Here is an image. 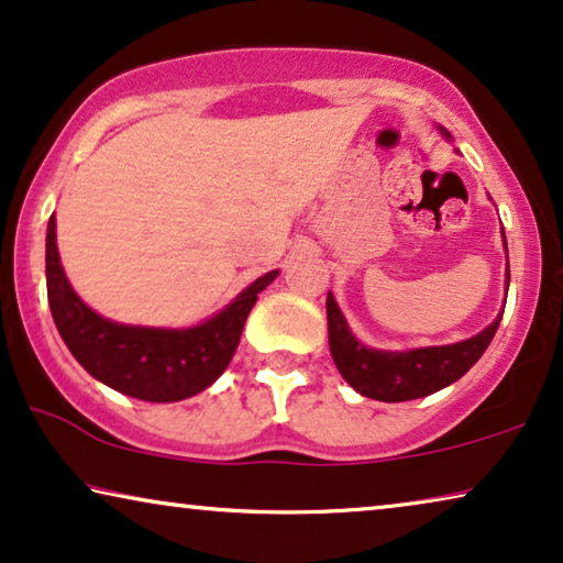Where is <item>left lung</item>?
I'll list each match as a JSON object with an SVG mask.
<instances>
[{"label":"left lung","mask_w":563,"mask_h":563,"mask_svg":"<svg viewBox=\"0 0 563 563\" xmlns=\"http://www.w3.org/2000/svg\"><path fill=\"white\" fill-rule=\"evenodd\" d=\"M443 137L451 133L438 125ZM503 245L507 253V241L503 230ZM510 287V261L505 272V291ZM507 299V297H505ZM328 341L330 356H333L338 372L345 382L351 384L358 395L379 402H407V399L428 397L433 391L449 387L459 382L495 338L503 312L497 314L495 322L466 341L449 343V345H426V349H407V351H382L368 349L351 333L349 320L338 307L333 291H328ZM505 310V307H503Z\"/></svg>","instance_id":"1"}]
</instances>
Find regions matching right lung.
I'll return each mask as SVG.
<instances>
[{
    "mask_svg": "<svg viewBox=\"0 0 563 563\" xmlns=\"http://www.w3.org/2000/svg\"><path fill=\"white\" fill-rule=\"evenodd\" d=\"M279 276V268L258 276L233 302L191 328H148L107 320L76 295L60 266L56 214L45 233V284L53 322L71 356L122 395L145 402H179L210 387L225 372L258 291Z\"/></svg>",
    "mask_w": 563,
    "mask_h": 563,
    "instance_id": "obj_1",
    "label": "right lung"
}]
</instances>
